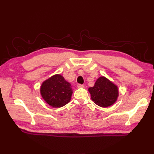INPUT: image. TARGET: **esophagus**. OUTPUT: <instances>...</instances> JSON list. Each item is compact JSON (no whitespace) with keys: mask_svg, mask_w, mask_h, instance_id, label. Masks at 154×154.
I'll return each mask as SVG.
<instances>
[{"mask_svg":"<svg viewBox=\"0 0 154 154\" xmlns=\"http://www.w3.org/2000/svg\"><path fill=\"white\" fill-rule=\"evenodd\" d=\"M77 87L78 88H82V87H83V85H82V84H78Z\"/></svg>","mask_w":154,"mask_h":154,"instance_id":"34e87169","label":"esophagus"}]
</instances>
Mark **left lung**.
<instances>
[{
    "instance_id": "1",
    "label": "left lung",
    "mask_w": 154,
    "mask_h": 154,
    "mask_svg": "<svg viewBox=\"0 0 154 154\" xmlns=\"http://www.w3.org/2000/svg\"><path fill=\"white\" fill-rule=\"evenodd\" d=\"M88 91L91 93L92 100L101 107H107L114 104L118 96L117 86L103 76L97 79L94 87L88 88Z\"/></svg>"
}]
</instances>
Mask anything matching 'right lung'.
Masks as SVG:
<instances>
[{"label":"right lung","instance_id":"1","mask_svg":"<svg viewBox=\"0 0 154 154\" xmlns=\"http://www.w3.org/2000/svg\"><path fill=\"white\" fill-rule=\"evenodd\" d=\"M40 93L49 105L59 108L70 101L72 90L71 85L65 80L62 76L57 74L42 83Z\"/></svg>","mask_w":154,"mask_h":154}]
</instances>
